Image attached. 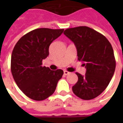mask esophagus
<instances>
[{
  "label": "esophagus",
  "mask_w": 123,
  "mask_h": 123,
  "mask_svg": "<svg viewBox=\"0 0 123 123\" xmlns=\"http://www.w3.org/2000/svg\"><path fill=\"white\" fill-rule=\"evenodd\" d=\"M70 74V72L68 71H67V70H64V75H68Z\"/></svg>",
  "instance_id": "obj_1"
}]
</instances>
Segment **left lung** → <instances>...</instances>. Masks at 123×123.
<instances>
[{
	"instance_id": "8db88e82",
	"label": "left lung",
	"mask_w": 123,
	"mask_h": 123,
	"mask_svg": "<svg viewBox=\"0 0 123 123\" xmlns=\"http://www.w3.org/2000/svg\"><path fill=\"white\" fill-rule=\"evenodd\" d=\"M64 34L74 43L78 59L86 68L84 76L76 73L78 80L72 91L84 100L94 99L105 90L114 74L116 62L113 47L104 35L86 26L68 28Z\"/></svg>"
}]
</instances>
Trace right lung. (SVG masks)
Segmentation results:
<instances>
[{
  "label": "right lung",
  "instance_id": "right-lung-1",
  "mask_svg": "<svg viewBox=\"0 0 123 123\" xmlns=\"http://www.w3.org/2000/svg\"><path fill=\"white\" fill-rule=\"evenodd\" d=\"M64 29L38 28L20 38L11 56V72L14 80L22 92L35 101H42L55 91L63 70H51L42 67V61L48 56L51 43Z\"/></svg>",
  "mask_w": 123,
  "mask_h": 123
}]
</instances>
